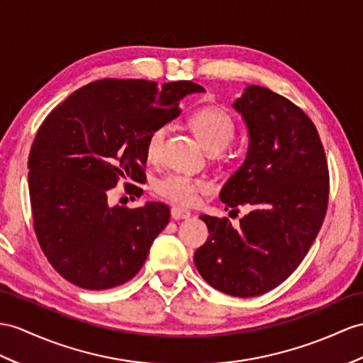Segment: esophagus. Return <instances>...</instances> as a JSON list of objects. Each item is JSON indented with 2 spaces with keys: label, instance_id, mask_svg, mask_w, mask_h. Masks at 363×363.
I'll return each instance as SVG.
<instances>
[{
  "label": "esophagus",
  "instance_id": "esophagus-1",
  "mask_svg": "<svg viewBox=\"0 0 363 363\" xmlns=\"http://www.w3.org/2000/svg\"><path fill=\"white\" fill-rule=\"evenodd\" d=\"M171 216H172V218H175V220H182V218L191 217V212H189L188 209L180 208V206H174V208L171 209Z\"/></svg>",
  "mask_w": 363,
  "mask_h": 363
}]
</instances>
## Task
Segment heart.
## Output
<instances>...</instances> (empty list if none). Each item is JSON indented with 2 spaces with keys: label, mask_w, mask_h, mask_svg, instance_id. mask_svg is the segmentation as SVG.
<instances>
[{
  "label": "heart",
  "mask_w": 363,
  "mask_h": 363,
  "mask_svg": "<svg viewBox=\"0 0 363 363\" xmlns=\"http://www.w3.org/2000/svg\"><path fill=\"white\" fill-rule=\"evenodd\" d=\"M188 125L208 152H217L226 147L235 137L234 118L229 112L216 106L201 108L189 115ZM164 135L166 126H157L147 135L145 143V157L147 162L155 163L158 160ZM154 189L158 197L177 206H194L199 203L201 194L211 191V183L205 179L171 174L158 180Z\"/></svg>",
  "instance_id": "b5f03b06"
}]
</instances>
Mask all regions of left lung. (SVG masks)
Masks as SVG:
<instances>
[{
	"label": "left lung",
	"mask_w": 363,
	"mask_h": 363,
	"mask_svg": "<svg viewBox=\"0 0 363 363\" xmlns=\"http://www.w3.org/2000/svg\"><path fill=\"white\" fill-rule=\"evenodd\" d=\"M250 130L246 162L220 192L225 209L248 206L234 228L201 216L209 237L194 254L200 276L225 294L254 297L293 274L328 209L330 172L314 123L285 96L251 84L234 103Z\"/></svg>",
	"instance_id": "8db88e82"
}]
</instances>
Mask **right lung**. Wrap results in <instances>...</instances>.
I'll use <instances>...</instances> for the list:
<instances>
[{"mask_svg":"<svg viewBox=\"0 0 363 363\" xmlns=\"http://www.w3.org/2000/svg\"><path fill=\"white\" fill-rule=\"evenodd\" d=\"M192 82L96 79L60 103L37 130L29 154L33 231L54 269L83 289L126 284L169 222L164 203L109 206L108 192L146 180L145 143L179 117L180 100L203 92Z\"/></svg>","mask_w":363,"mask_h":363,"instance_id":"1","label":"right lung"}]
</instances>
